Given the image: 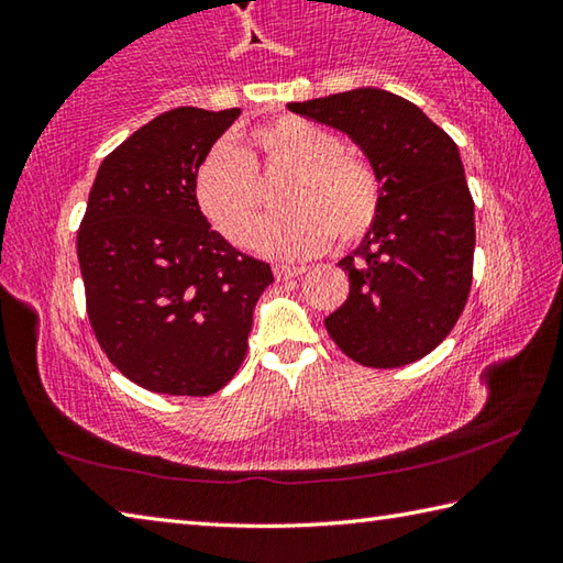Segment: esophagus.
<instances>
[{"label":"esophagus","instance_id":"obj_1","mask_svg":"<svg viewBox=\"0 0 563 563\" xmlns=\"http://www.w3.org/2000/svg\"><path fill=\"white\" fill-rule=\"evenodd\" d=\"M273 273L278 280H290V278H298V275H302L305 268L302 265H275Z\"/></svg>","mask_w":563,"mask_h":563}]
</instances>
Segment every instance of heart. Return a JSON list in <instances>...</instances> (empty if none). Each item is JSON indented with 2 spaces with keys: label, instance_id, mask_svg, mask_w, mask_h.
Masks as SVG:
<instances>
[{
  "label": "heart",
  "instance_id": "1",
  "mask_svg": "<svg viewBox=\"0 0 563 563\" xmlns=\"http://www.w3.org/2000/svg\"><path fill=\"white\" fill-rule=\"evenodd\" d=\"M338 133L302 117H278L243 133V148L216 144L194 174L201 213L228 243H251L263 211L258 178L288 168L280 190L288 211L271 218L255 247L273 258H305L332 243H357L373 228L383 186L365 158L347 154Z\"/></svg>",
  "mask_w": 563,
  "mask_h": 563
}]
</instances>
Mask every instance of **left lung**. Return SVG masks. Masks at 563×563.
<instances>
[{"label": "left lung", "instance_id": "1", "mask_svg": "<svg viewBox=\"0 0 563 563\" xmlns=\"http://www.w3.org/2000/svg\"><path fill=\"white\" fill-rule=\"evenodd\" d=\"M288 109L347 133L383 186L373 228L338 263L350 295L325 318L330 338L365 367H402L430 355L472 288L474 201L460 148L422 109L385 89Z\"/></svg>", "mask_w": 563, "mask_h": 563}]
</instances>
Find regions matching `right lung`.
Listing matches in <instances>:
<instances>
[{
    "label": "right lung",
    "instance_id": "add662e5",
    "mask_svg": "<svg viewBox=\"0 0 563 563\" xmlns=\"http://www.w3.org/2000/svg\"><path fill=\"white\" fill-rule=\"evenodd\" d=\"M241 109L178 107L103 158L76 235L87 312L123 377L158 395L206 397L247 350L268 263L225 241L194 174Z\"/></svg>",
    "mask_w": 563,
    "mask_h": 563
}]
</instances>
